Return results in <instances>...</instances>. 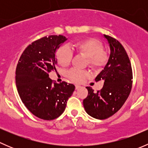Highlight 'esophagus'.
Segmentation results:
<instances>
[{
    "instance_id": "34e87169",
    "label": "esophagus",
    "mask_w": 148,
    "mask_h": 148,
    "mask_svg": "<svg viewBox=\"0 0 148 148\" xmlns=\"http://www.w3.org/2000/svg\"><path fill=\"white\" fill-rule=\"evenodd\" d=\"M81 88V86H79V85H75V89H79Z\"/></svg>"
}]
</instances>
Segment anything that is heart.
I'll use <instances>...</instances> for the list:
<instances>
[{"label":"heart","instance_id":"b5f03b06","mask_svg":"<svg viewBox=\"0 0 148 148\" xmlns=\"http://www.w3.org/2000/svg\"><path fill=\"white\" fill-rule=\"evenodd\" d=\"M71 48L77 53L87 58L86 64L94 69H101L107 64L109 56L103 51L102 44L95 38H86L76 41L71 45ZM73 52L68 46H62L56 51V59L62 66H67L71 63ZM67 77L76 83H80L89 75L86 70L71 69L67 72Z\"/></svg>","mask_w":148,"mask_h":148}]
</instances>
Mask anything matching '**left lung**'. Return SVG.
Listing matches in <instances>:
<instances>
[{
    "instance_id": "8db88e82",
    "label": "left lung",
    "mask_w": 148,
    "mask_h": 148,
    "mask_svg": "<svg viewBox=\"0 0 148 148\" xmlns=\"http://www.w3.org/2000/svg\"><path fill=\"white\" fill-rule=\"evenodd\" d=\"M110 48V55L104 69L95 81H104L97 92L87 86L88 96L83 100L85 111L98 120H104L115 114L129 97L132 85V70L123 46L115 38L104 35Z\"/></svg>"
}]
</instances>
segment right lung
<instances>
[{
  "mask_svg": "<svg viewBox=\"0 0 148 148\" xmlns=\"http://www.w3.org/2000/svg\"><path fill=\"white\" fill-rule=\"evenodd\" d=\"M67 40L62 35L44 36L23 51L16 69L18 92L26 108L36 117L45 120L59 117L75 86L66 82L57 84L49 77L56 70V53Z\"/></svg>",
  "mask_w": 148,
  "mask_h": 148,
  "instance_id": "1",
  "label": "right lung"
}]
</instances>
